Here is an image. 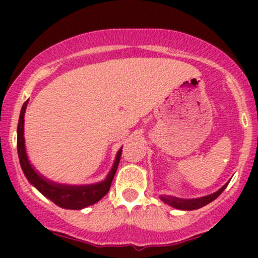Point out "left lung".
<instances>
[{"instance_id": "obj_1", "label": "left lung", "mask_w": 258, "mask_h": 258, "mask_svg": "<svg viewBox=\"0 0 258 258\" xmlns=\"http://www.w3.org/2000/svg\"><path fill=\"white\" fill-rule=\"evenodd\" d=\"M228 182L226 184H223L218 191L213 192V194L207 195V196L204 197H199V199H178V197H173V196H167V195H161L160 199L161 201L165 202L166 205L168 206L173 207V209L177 210H182V211H192V210H197L201 209V207L206 206L209 205L210 202H212L213 200L217 199L221 194L223 192V189L227 187Z\"/></svg>"}]
</instances>
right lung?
<instances>
[{"label":"right lung","mask_w":258,"mask_h":258,"mask_svg":"<svg viewBox=\"0 0 258 258\" xmlns=\"http://www.w3.org/2000/svg\"><path fill=\"white\" fill-rule=\"evenodd\" d=\"M27 103L28 100L23 103L22 108H21L20 119H18L17 152L21 168H22L28 182L35 188H37L43 196L47 197L53 204L62 207V209L82 210L100 201L110 191L111 183H112L114 173H116L117 167H118L119 158H121L122 147L117 151L112 167H111L110 172H108V175L106 176L103 181L91 184H66L51 181V179L41 175L40 172H37V170H35L32 163L28 160L27 152H26L25 136H23L25 131H23V128H25V112L26 108H27Z\"/></svg>","instance_id":"1"}]
</instances>
